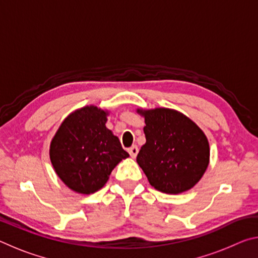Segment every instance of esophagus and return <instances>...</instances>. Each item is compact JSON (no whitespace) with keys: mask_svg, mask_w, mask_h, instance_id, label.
<instances>
[{"mask_svg":"<svg viewBox=\"0 0 258 258\" xmlns=\"http://www.w3.org/2000/svg\"><path fill=\"white\" fill-rule=\"evenodd\" d=\"M128 152H130V155H131V157H132V158H135V157H137V155H138V152H139V148L137 146H132L131 148H128Z\"/></svg>","mask_w":258,"mask_h":258,"instance_id":"obj_1","label":"esophagus"}]
</instances>
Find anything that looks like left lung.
Returning <instances> with one entry per match:
<instances>
[{
	"label": "left lung",
	"mask_w": 258,
	"mask_h": 258,
	"mask_svg": "<svg viewBox=\"0 0 258 258\" xmlns=\"http://www.w3.org/2000/svg\"><path fill=\"white\" fill-rule=\"evenodd\" d=\"M145 117L146 143L137 161L156 190L178 195L194 187L209 164V143L202 128L169 108L138 109Z\"/></svg>",
	"instance_id": "8db88e82"
}]
</instances>
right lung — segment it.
Listing matches in <instances>:
<instances>
[{
    "instance_id": "1",
    "label": "right lung",
    "mask_w": 258,
    "mask_h": 258,
    "mask_svg": "<svg viewBox=\"0 0 258 258\" xmlns=\"http://www.w3.org/2000/svg\"><path fill=\"white\" fill-rule=\"evenodd\" d=\"M108 110L85 106L59 126L50 145V160L69 189L91 195L104 186L112 169L128 158L119 139L107 128Z\"/></svg>"
}]
</instances>
